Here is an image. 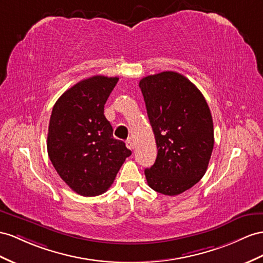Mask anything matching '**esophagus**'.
I'll return each instance as SVG.
<instances>
[{
	"instance_id": "obj_1",
	"label": "esophagus",
	"mask_w": 263,
	"mask_h": 263,
	"mask_svg": "<svg viewBox=\"0 0 263 263\" xmlns=\"http://www.w3.org/2000/svg\"><path fill=\"white\" fill-rule=\"evenodd\" d=\"M125 144H126V147H127V149H130V150H133V147H134V144H133V142H132V140H131V139H129V140H126V142H125Z\"/></svg>"
}]
</instances>
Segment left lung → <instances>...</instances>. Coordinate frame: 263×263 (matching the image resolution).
<instances>
[{
    "instance_id": "left-lung-1",
    "label": "left lung",
    "mask_w": 263,
    "mask_h": 263,
    "mask_svg": "<svg viewBox=\"0 0 263 263\" xmlns=\"http://www.w3.org/2000/svg\"><path fill=\"white\" fill-rule=\"evenodd\" d=\"M158 156L145 178L165 196L189 190L204 176L214 144L213 121L203 94L182 74L165 71L140 81Z\"/></svg>"
}]
</instances>
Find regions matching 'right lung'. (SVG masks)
I'll return each mask as SVG.
<instances>
[{"label":"right lung","mask_w":263,"mask_h":263,"mask_svg":"<svg viewBox=\"0 0 263 263\" xmlns=\"http://www.w3.org/2000/svg\"><path fill=\"white\" fill-rule=\"evenodd\" d=\"M119 78L94 76L66 90L53 106L48 153L58 174L84 197L104 193L131 151L113 138L104 104Z\"/></svg>","instance_id":"obj_1"}]
</instances>
